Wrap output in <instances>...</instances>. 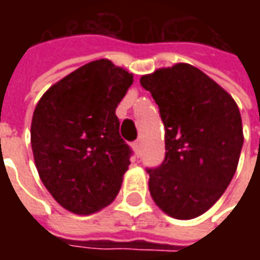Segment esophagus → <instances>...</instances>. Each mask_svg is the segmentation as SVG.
Returning a JSON list of instances; mask_svg holds the SVG:
<instances>
[{"label":"esophagus","instance_id":"obj_1","mask_svg":"<svg viewBox=\"0 0 260 260\" xmlns=\"http://www.w3.org/2000/svg\"><path fill=\"white\" fill-rule=\"evenodd\" d=\"M133 147H135L136 153L137 155H140V152H142V140L139 139V140H136L135 143H133Z\"/></svg>","mask_w":260,"mask_h":260}]
</instances>
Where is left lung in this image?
Listing matches in <instances>:
<instances>
[{
    "label": "left lung",
    "mask_w": 260,
    "mask_h": 260,
    "mask_svg": "<svg viewBox=\"0 0 260 260\" xmlns=\"http://www.w3.org/2000/svg\"><path fill=\"white\" fill-rule=\"evenodd\" d=\"M165 125V159L146 169L156 205L191 220L215 204L235 176L243 146L239 107L198 68L176 63L140 78Z\"/></svg>",
    "instance_id": "obj_1"
}]
</instances>
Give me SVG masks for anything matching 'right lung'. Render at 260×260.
I'll return each instance as SVG.
<instances>
[{
  "label": "right lung",
  "instance_id": "right-lung-1",
  "mask_svg": "<svg viewBox=\"0 0 260 260\" xmlns=\"http://www.w3.org/2000/svg\"><path fill=\"white\" fill-rule=\"evenodd\" d=\"M133 74L100 59L46 91L31 120V149L42 182L59 204L88 215L114 201L132 149L115 108Z\"/></svg>",
  "mask_w": 260,
  "mask_h": 260
}]
</instances>
